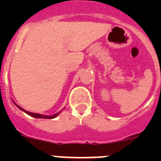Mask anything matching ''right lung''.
<instances>
[{
    "label": "right lung",
    "mask_w": 161,
    "mask_h": 161,
    "mask_svg": "<svg viewBox=\"0 0 161 161\" xmlns=\"http://www.w3.org/2000/svg\"><path fill=\"white\" fill-rule=\"evenodd\" d=\"M15 105L18 107V108L20 109V110H22V111H24L26 114H27V115H31V116H33V117H34V118H43V119H53L55 118V117H57L58 115H59L60 112H58V113H56V114H54V115H41V114H37V113H32V112H29V111H26V110H25L24 108H22L21 107H19V105H17L15 103ZM64 109V108H63ZM62 109V110H63Z\"/></svg>",
    "instance_id": "add662e5"
}]
</instances>
